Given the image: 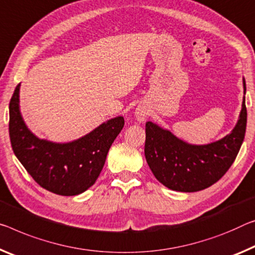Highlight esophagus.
<instances>
[{
    "mask_svg": "<svg viewBox=\"0 0 255 255\" xmlns=\"http://www.w3.org/2000/svg\"><path fill=\"white\" fill-rule=\"evenodd\" d=\"M135 116H136V119L138 121H145L148 117V110L143 106L137 107L135 110Z\"/></svg>",
    "mask_w": 255,
    "mask_h": 255,
    "instance_id": "esophagus-1",
    "label": "esophagus"
}]
</instances>
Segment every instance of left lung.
<instances>
[{
  "label": "left lung",
  "mask_w": 255,
  "mask_h": 255,
  "mask_svg": "<svg viewBox=\"0 0 255 255\" xmlns=\"http://www.w3.org/2000/svg\"><path fill=\"white\" fill-rule=\"evenodd\" d=\"M244 98L236 126L216 142L194 145L152 121L145 125V157L155 178L172 191L192 193L217 183L234 163L244 140L248 112Z\"/></svg>",
  "instance_id": "left-lung-1"
}]
</instances>
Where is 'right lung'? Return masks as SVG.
Segmentation results:
<instances>
[{"label": "right lung", "instance_id": "obj_1", "mask_svg": "<svg viewBox=\"0 0 255 255\" xmlns=\"http://www.w3.org/2000/svg\"><path fill=\"white\" fill-rule=\"evenodd\" d=\"M19 92L20 84L9 106V134L15 156L47 191L63 196L84 193L102 171L109 148L125 125L124 117L108 120L72 142L54 143L38 138L28 129L20 112Z\"/></svg>", "mask_w": 255, "mask_h": 255}]
</instances>
